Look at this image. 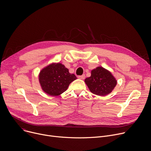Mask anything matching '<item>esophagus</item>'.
Returning a JSON list of instances; mask_svg holds the SVG:
<instances>
[{
    "instance_id": "obj_1",
    "label": "esophagus",
    "mask_w": 151,
    "mask_h": 151,
    "mask_svg": "<svg viewBox=\"0 0 151 151\" xmlns=\"http://www.w3.org/2000/svg\"><path fill=\"white\" fill-rule=\"evenodd\" d=\"M78 78L81 79V80H84V79L85 78V75H81V76H78Z\"/></svg>"
}]
</instances>
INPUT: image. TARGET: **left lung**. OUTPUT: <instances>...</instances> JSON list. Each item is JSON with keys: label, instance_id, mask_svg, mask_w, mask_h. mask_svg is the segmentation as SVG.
I'll use <instances>...</instances> for the list:
<instances>
[{"label": "left lung", "instance_id": "obj_1", "mask_svg": "<svg viewBox=\"0 0 151 151\" xmlns=\"http://www.w3.org/2000/svg\"><path fill=\"white\" fill-rule=\"evenodd\" d=\"M85 83L93 94L105 96L112 92L117 84L111 73L101 67L91 71V76L85 79Z\"/></svg>", "mask_w": 151, "mask_h": 151}]
</instances>
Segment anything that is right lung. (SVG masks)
I'll return each mask as SVG.
<instances>
[{
	"instance_id": "obj_1",
	"label": "right lung",
	"mask_w": 151,
	"mask_h": 151,
	"mask_svg": "<svg viewBox=\"0 0 151 151\" xmlns=\"http://www.w3.org/2000/svg\"><path fill=\"white\" fill-rule=\"evenodd\" d=\"M38 78L42 90L51 96H58L64 92L69 84L77 79L60 63H52L45 67Z\"/></svg>"
}]
</instances>
